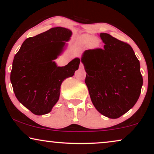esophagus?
I'll use <instances>...</instances> for the list:
<instances>
[{"label":"esophagus","mask_w":154,"mask_h":154,"mask_svg":"<svg viewBox=\"0 0 154 154\" xmlns=\"http://www.w3.org/2000/svg\"><path fill=\"white\" fill-rule=\"evenodd\" d=\"M80 69H84V66H83V64H82V63L81 62V64H80Z\"/></svg>","instance_id":"esophagus-1"}]
</instances>
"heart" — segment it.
Returning <instances> with one entry per match:
<instances>
[{"instance_id": "1", "label": "heart", "mask_w": 154, "mask_h": 154, "mask_svg": "<svg viewBox=\"0 0 154 154\" xmlns=\"http://www.w3.org/2000/svg\"><path fill=\"white\" fill-rule=\"evenodd\" d=\"M81 43L83 45L90 48H94L97 45L98 42L95 38L90 35H85L81 37Z\"/></svg>"}]
</instances>
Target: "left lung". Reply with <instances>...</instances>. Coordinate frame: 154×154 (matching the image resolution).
I'll use <instances>...</instances> for the list:
<instances>
[{"instance_id": "left-lung-1", "label": "left lung", "mask_w": 154, "mask_h": 154, "mask_svg": "<svg viewBox=\"0 0 154 154\" xmlns=\"http://www.w3.org/2000/svg\"><path fill=\"white\" fill-rule=\"evenodd\" d=\"M103 48L88 50L81 61L92 104L109 119L125 114L137 102L143 84L140 61L129 44L101 33Z\"/></svg>"}]
</instances>
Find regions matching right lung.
Wrapping results in <instances>:
<instances>
[{"label":"right lung","mask_w":154,"mask_h":154,"mask_svg":"<svg viewBox=\"0 0 154 154\" xmlns=\"http://www.w3.org/2000/svg\"><path fill=\"white\" fill-rule=\"evenodd\" d=\"M71 35L68 29L52 28L26 38L14 56L10 73L13 91L19 102L35 115L51 111L60 98L62 83L79 69V58L64 66L54 62Z\"/></svg>","instance_id":"obj_1"}]
</instances>
